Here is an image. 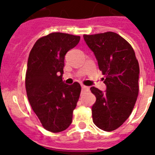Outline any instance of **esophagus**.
<instances>
[{
    "instance_id": "1",
    "label": "esophagus",
    "mask_w": 155,
    "mask_h": 155,
    "mask_svg": "<svg viewBox=\"0 0 155 155\" xmlns=\"http://www.w3.org/2000/svg\"><path fill=\"white\" fill-rule=\"evenodd\" d=\"M81 87H82V90H83V91H84V92H88V91H90V87H87V86L82 85Z\"/></svg>"
}]
</instances>
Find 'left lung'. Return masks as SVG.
<instances>
[{
  "mask_svg": "<svg viewBox=\"0 0 155 155\" xmlns=\"http://www.w3.org/2000/svg\"><path fill=\"white\" fill-rule=\"evenodd\" d=\"M105 76L104 92L92 87L96 97L92 107L93 122L99 129L110 132L118 129L130 117L139 93V63L129 43L113 32L83 35Z\"/></svg>",
  "mask_w": 155,
  "mask_h": 155,
  "instance_id": "left-lung-1",
  "label": "left lung"
}]
</instances>
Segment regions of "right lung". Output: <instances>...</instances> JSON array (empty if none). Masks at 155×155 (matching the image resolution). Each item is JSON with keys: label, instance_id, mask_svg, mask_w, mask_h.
Wrapping results in <instances>:
<instances>
[{"label": "right lung", "instance_id": "add662e5", "mask_svg": "<svg viewBox=\"0 0 155 155\" xmlns=\"http://www.w3.org/2000/svg\"><path fill=\"white\" fill-rule=\"evenodd\" d=\"M80 37L52 33L37 40L31 50L25 73L28 100L43 127L52 133L71 125L81 87L62 80L64 56L75 48Z\"/></svg>", "mask_w": 155, "mask_h": 155}]
</instances>
